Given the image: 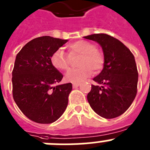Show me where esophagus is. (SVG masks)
<instances>
[{
	"label": "esophagus",
	"mask_w": 150,
	"mask_h": 150,
	"mask_svg": "<svg viewBox=\"0 0 150 150\" xmlns=\"http://www.w3.org/2000/svg\"><path fill=\"white\" fill-rule=\"evenodd\" d=\"M79 83H73V87L74 88H76V87H78L79 86Z\"/></svg>",
	"instance_id": "1"
}]
</instances>
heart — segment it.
Masks as SVG:
<instances>
[{
  "mask_svg": "<svg viewBox=\"0 0 150 150\" xmlns=\"http://www.w3.org/2000/svg\"><path fill=\"white\" fill-rule=\"evenodd\" d=\"M69 54L62 49L54 52L51 56V63L55 68L66 71L70 67L71 57L82 55L79 61V68L71 69L65 75L67 82L73 83H81L93 74L101 71L104 65V56L101 52L97 50V46L89 41L80 40L68 46Z\"/></svg>",
  "mask_w": 150,
  "mask_h": 150,
  "instance_id": "1",
  "label": "heart"
}]
</instances>
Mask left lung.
<instances>
[{"mask_svg": "<svg viewBox=\"0 0 150 150\" xmlns=\"http://www.w3.org/2000/svg\"><path fill=\"white\" fill-rule=\"evenodd\" d=\"M84 38L100 45L105 60L102 71L93 79L98 85H91L88 103L101 117H118L129 108L137 95L138 72L134 56L121 41L108 34H95Z\"/></svg>", "mask_w": 150, "mask_h": 150, "instance_id": "obj_1", "label": "left lung"}]
</instances>
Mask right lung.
Listing matches in <instances>:
<instances>
[{"label":"right lung","mask_w":150,"mask_h":150,"mask_svg":"<svg viewBox=\"0 0 150 150\" xmlns=\"http://www.w3.org/2000/svg\"><path fill=\"white\" fill-rule=\"evenodd\" d=\"M67 40L43 36L29 41L16 58L12 72L13 97L29 120L50 124L67 108L72 84L58 85L63 75L51 63L54 52Z\"/></svg>","instance_id":"add662e5"}]
</instances>
